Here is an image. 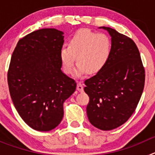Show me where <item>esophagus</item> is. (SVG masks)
<instances>
[{"label":"esophagus","instance_id":"esophagus-1","mask_svg":"<svg viewBox=\"0 0 155 155\" xmlns=\"http://www.w3.org/2000/svg\"><path fill=\"white\" fill-rule=\"evenodd\" d=\"M77 90L80 92H82V91H84V87H83V84L81 83V82H78V84H77Z\"/></svg>","mask_w":155,"mask_h":155}]
</instances>
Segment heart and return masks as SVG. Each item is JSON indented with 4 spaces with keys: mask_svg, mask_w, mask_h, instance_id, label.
I'll list each match as a JSON object with an SVG mask.
<instances>
[{
    "mask_svg": "<svg viewBox=\"0 0 155 155\" xmlns=\"http://www.w3.org/2000/svg\"><path fill=\"white\" fill-rule=\"evenodd\" d=\"M112 49V40L107 35L87 28L78 30L71 37L68 46L61 48L60 58L63 70L68 74L72 73L76 57L78 76L86 72L96 74L107 64Z\"/></svg>",
    "mask_w": 155,
    "mask_h": 155,
    "instance_id": "1",
    "label": "heart"
}]
</instances>
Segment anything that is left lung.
I'll return each instance as SVG.
<instances>
[{
	"mask_svg": "<svg viewBox=\"0 0 155 155\" xmlns=\"http://www.w3.org/2000/svg\"><path fill=\"white\" fill-rule=\"evenodd\" d=\"M113 49L105 68L84 81L89 96L87 115L90 123L102 130L116 129L129 120L143 93L145 71L135 42L109 27Z\"/></svg>",
	"mask_w": 155,
	"mask_h": 155,
	"instance_id": "left-lung-1",
	"label": "left lung"
}]
</instances>
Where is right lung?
Masks as SVG:
<instances>
[{
  "mask_svg": "<svg viewBox=\"0 0 155 155\" xmlns=\"http://www.w3.org/2000/svg\"><path fill=\"white\" fill-rule=\"evenodd\" d=\"M64 32L42 28L18 42L12 53L8 83L12 102L25 123L38 131H50L61 124L64 102L76 89L64 74L60 52Z\"/></svg>",
  "mask_w": 155,
  "mask_h": 155,
  "instance_id": "add662e5",
  "label": "right lung"
}]
</instances>
